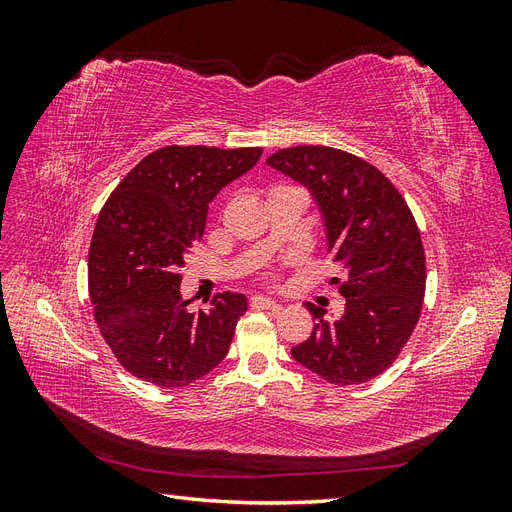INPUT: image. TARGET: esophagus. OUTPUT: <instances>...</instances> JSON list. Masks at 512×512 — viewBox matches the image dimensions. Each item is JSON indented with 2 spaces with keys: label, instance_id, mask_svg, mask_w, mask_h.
Segmentation results:
<instances>
[{
  "label": "esophagus",
  "instance_id": "esophagus-1",
  "mask_svg": "<svg viewBox=\"0 0 512 512\" xmlns=\"http://www.w3.org/2000/svg\"><path fill=\"white\" fill-rule=\"evenodd\" d=\"M250 305L256 307V309H280V301L275 299H269V297H260V294H256V297L250 299Z\"/></svg>",
  "mask_w": 512,
  "mask_h": 512
}]
</instances>
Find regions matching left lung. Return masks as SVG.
Returning a JSON list of instances; mask_svg holds the SVG:
<instances>
[{
  "label": "left lung",
  "mask_w": 512,
  "mask_h": 512,
  "mask_svg": "<svg viewBox=\"0 0 512 512\" xmlns=\"http://www.w3.org/2000/svg\"><path fill=\"white\" fill-rule=\"evenodd\" d=\"M267 164L301 183L322 215L327 250L344 275L331 284L346 299L344 316L318 320L292 359L331 384L369 382L410 339L425 297L421 232L404 196L376 166L342 149L303 145L275 151Z\"/></svg>",
  "instance_id": "1"
}]
</instances>
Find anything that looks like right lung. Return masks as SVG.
I'll use <instances>...</instances> for the list:
<instances>
[{
	"mask_svg": "<svg viewBox=\"0 0 512 512\" xmlns=\"http://www.w3.org/2000/svg\"><path fill=\"white\" fill-rule=\"evenodd\" d=\"M260 156V147H162L106 200L89 245V297L102 337L132 376L175 389L224 361L245 294H215L192 314L179 267L203 237L211 200Z\"/></svg>",
	"mask_w": 512,
	"mask_h": 512,
	"instance_id": "right-lung-1",
	"label": "right lung"
}]
</instances>
